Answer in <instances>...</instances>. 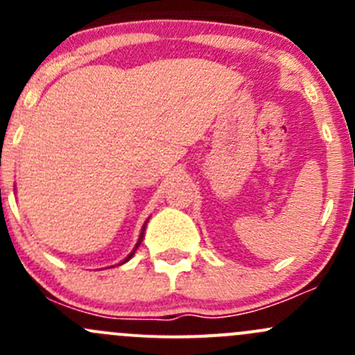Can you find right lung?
Instances as JSON below:
<instances>
[{"label":"right lung","mask_w":355,"mask_h":355,"mask_svg":"<svg viewBox=\"0 0 355 355\" xmlns=\"http://www.w3.org/2000/svg\"><path fill=\"white\" fill-rule=\"evenodd\" d=\"M148 221H149V218H148V220H146V221H144V225H142V230H141V235H139V239H137V244H135V245H134V249H132V252H130V254H128V256H127V257H125V259H123V261H121V263H120V264L127 263V261H128V259H130V257H132V256H134V254H135V250H137V249H139V245H141V244H142V239H144V232H146V227H148Z\"/></svg>","instance_id":"1"}]
</instances>
